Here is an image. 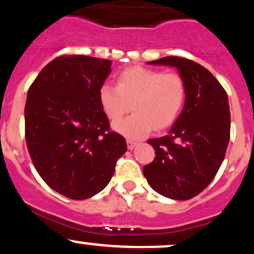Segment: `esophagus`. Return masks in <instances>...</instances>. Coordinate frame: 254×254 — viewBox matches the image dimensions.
Wrapping results in <instances>:
<instances>
[{
  "label": "esophagus",
  "instance_id": "esophagus-1",
  "mask_svg": "<svg viewBox=\"0 0 254 254\" xmlns=\"http://www.w3.org/2000/svg\"><path fill=\"white\" fill-rule=\"evenodd\" d=\"M127 148H129L130 150H132L133 148H135L136 145L138 144V142H136V141H132V139H127Z\"/></svg>",
  "mask_w": 254,
  "mask_h": 254
}]
</instances>
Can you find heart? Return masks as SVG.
Instances as JSON below:
<instances>
[{
	"label": "heart",
	"mask_w": 254,
	"mask_h": 254,
	"mask_svg": "<svg viewBox=\"0 0 254 254\" xmlns=\"http://www.w3.org/2000/svg\"><path fill=\"white\" fill-rule=\"evenodd\" d=\"M185 82L178 72L131 66L119 74L117 86L104 83L99 101L105 115L117 121L132 107L129 117L113 123V129L130 139H141L174 123L185 101Z\"/></svg>",
	"instance_id": "obj_1"
}]
</instances>
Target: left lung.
Wrapping results in <instances>:
<instances>
[{"mask_svg":"<svg viewBox=\"0 0 254 254\" xmlns=\"http://www.w3.org/2000/svg\"><path fill=\"white\" fill-rule=\"evenodd\" d=\"M148 64L177 68L186 94L170 132L148 139L156 156L144 166L143 174L162 196L190 199L212 182L226 155L230 136L228 97L208 69L188 58L170 56Z\"/></svg>","mask_w":254,"mask_h":254,"instance_id":"1","label":"left lung"}]
</instances>
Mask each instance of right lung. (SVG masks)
Here are the masks:
<instances>
[{
  "instance_id": "obj_1",
  "label": "right lung",
  "mask_w": 254,
  "mask_h": 254,
  "mask_svg": "<svg viewBox=\"0 0 254 254\" xmlns=\"http://www.w3.org/2000/svg\"><path fill=\"white\" fill-rule=\"evenodd\" d=\"M111 64L82 55L57 57L28 89L25 135L32 162L52 190L71 199L104 190L127 149L99 101Z\"/></svg>"
}]
</instances>
